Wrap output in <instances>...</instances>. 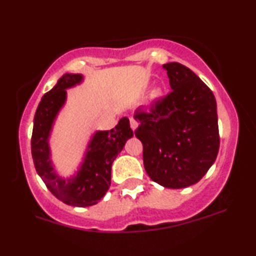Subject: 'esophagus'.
Masks as SVG:
<instances>
[{
  "label": "esophagus",
  "mask_w": 256,
  "mask_h": 256,
  "mask_svg": "<svg viewBox=\"0 0 256 256\" xmlns=\"http://www.w3.org/2000/svg\"><path fill=\"white\" fill-rule=\"evenodd\" d=\"M130 125H131V128L132 130H136V128H138V122H137V120L136 119H134V118H131L130 119Z\"/></svg>",
  "instance_id": "esophagus-1"
}]
</instances>
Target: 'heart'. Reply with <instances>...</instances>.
<instances>
[{
    "instance_id": "obj_1",
    "label": "heart",
    "mask_w": 256,
    "mask_h": 256,
    "mask_svg": "<svg viewBox=\"0 0 256 256\" xmlns=\"http://www.w3.org/2000/svg\"><path fill=\"white\" fill-rule=\"evenodd\" d=\"M161 92H162V90H161V88H155V89L152 90L150 92V96L152 98H156L158 96L161 95Z\"/></svg>"
}]
</instances>
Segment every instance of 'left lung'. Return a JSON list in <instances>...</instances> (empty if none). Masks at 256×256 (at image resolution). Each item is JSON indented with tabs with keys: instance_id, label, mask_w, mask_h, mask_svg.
Listing matches in <instances>:
<instances>
[{
	"instance_id": "obj_1",
	"label": "left lung",
	"mask_w": 256,
	"mask_h": 256,
	"mask_svg": "<svg viewBox=\"0 0 256 256\" xmlns=\"http://www.w3.org/2000/svg\"><path fill=\"white\" fill-rule=\"evenodd\" d=\"M172 91L150 110L138 108L136 137L143 144L148 176L170 189L198 183L219 152L216 101L192 70L178 62L164 64Z\"/></svg>"
}]
</instances>
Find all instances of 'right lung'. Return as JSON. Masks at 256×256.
Segmentation results:
<instances>
[{"label":"right lung","mask_w":256,"mask_h":256,"mask_svg":"<svg viewBox=\"0 0 256 256\" xmlns=\"http://www.w3.org/2000/svg\"><path fill=\"white\" fill-rule=\"evenodd\" d=\"M83 82L84 76L80 73H64L43 96L34 114L31 140L32 158L38 176L55 198L76 207L94 206L104 198L110 186L112 164L126 140L134 136L126 116L112 130L95 131L74 174L67 178L58 174L52 160L49 140L58 113L67 101V90Z\"/></svg>","instance_id":"add662e5"}]
</instances>
